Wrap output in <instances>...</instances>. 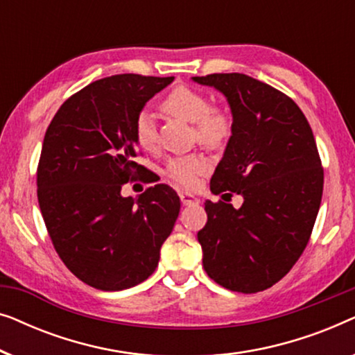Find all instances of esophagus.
<instances>
[{"label":"esophagus","mask_w":355,"mask_h":355,"mask_svg":"<svg viewBox=\"0 0 355 355\" xmlns=\"http://www.w3.org/2000/svg\"><path fill=\"white\" fill-rule=\"evenodd\" d=\"M179 197H181L182 205H198V198L191 196V193H184L182 192Z\"/></svg>","instance_id":"34e87169"}]
</instances>
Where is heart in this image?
Here are the masks:
<instances>
[{
	"instance_id": "1",
	"label": "heart",
	"mask_w": 355,
	"mask_h": 355,
	"mask_svg": "<svg viewBox=\"0 0 355 355\" xmlns=\"http://www.w3.org/2000/svg\"><path fill=\"white\" fill-rule=\"evenodd\" d=\"M162 110L173 118L192 124L196 139L208 147H220L231 135V118L226 111L213 108L202 92L179 85L164 96ZM134 140L140 148L152 150L157 144V129L152 116L140 113L134 123ZM208 169V162L202 155H187L169 162L166 174L178 186L191 189L197 179Z\"/></svg>"
}]
</instances>
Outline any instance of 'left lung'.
Masks as SVG:
<instances>
[{"instance_id":"1","label":"left lung","mask_w":355,"mask_h":355,"mask_svg":"<svg viewBox=\"0 0 355 355\" xmlns=\"http://www.w3.org/2000/svg\"><path fill=\"white\" fill-rule=\"evenodd\" d=\"M192 80L221 92L232 114L211 192L244 198L241 208L205 202L208 220L197 232L203 268L223 288L260 293L288 275L312 234L323 193L313 132L289 96L254 77L232 72Z\"/></svg>"}]
</instances>
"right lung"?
Here are the masks:
<instances>
[{
  "label": "right lung",
  "mask_w": 355,
  "mask_h": 355,
  "mask_svg": "<svg viewBox=\"0 0 355 355\" xmlns=\"http://www.w3.org/2000/svg\"><path fill=\"white\" fill-rule=\"evenodd\" d=\"M174 77L118 74L92 82L58 110L37 171L38 205L53 245L80 281L101 291L137 286L158 266L181 210L166 184L137 200L121 189L142 173L135 118Z\"/></svg>",
  "instance_id": "obj_1"
}]
</instances>
